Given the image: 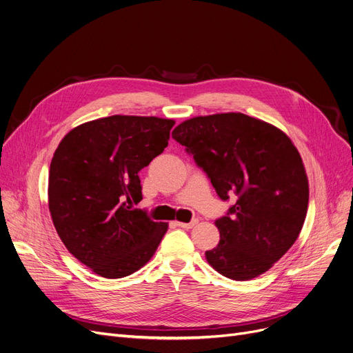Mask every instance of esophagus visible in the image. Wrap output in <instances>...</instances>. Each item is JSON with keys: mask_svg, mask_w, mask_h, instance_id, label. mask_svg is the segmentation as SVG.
Returning a JSON list of instances; mask_svg holds the SVG:
<instances>
[{"mask_svg": "<svg viewBox=\"0 0 353 353\" xmlns=\"http://www.w3.org/2000/svg\"><path fill=\"white\" fill-rule=\"evenodd\" d=\"M197 223H199V219H193L192 221H189V223H183V221H177V226H179V228H183V229H192V228H194Z\"/></svg>", "mask_w": 353, "mask_h": 353, "instance_id": "1", "label": "esophagus"}]
</instances>
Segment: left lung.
I'll return each mask as SVG.
<instances>
[{
  "mask_svg": "<svg viewBox=\"0 0 353 353\" xmlns=\"http://www.w3.org/2000/svg\"><path fill=\"white\" fill-rule=\"evenodd\" d=\"M173 139L208 174L217 196H237L214 225L219 245L209 265L233 281L269 270L298 239L307 212L309 186L302 157L274 125L242 113L194 117Z\"/></svg>",
  "mask_w": 353,
  "mask_h": 353,
  "instance_id": "left-lung-1",
  "label": "left lung"
}]
</instances>
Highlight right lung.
<instances>
[{
  "instance_id": "1",
  "label": "right lung",
  "mask_w": 353,
  "mask_h": 353,
  "mask_svg": "<svg viewBox=\"0 0 353 353\" xmlns=\"http://www.w3.org/2000/svg\"><path fill=\"white\" fill-rule=\"evenodd\" d=\"M173 125L169 119L110 116L72 128L54 153V228L74 257L107 279L144 266L167 232V223L127 203L141 200L139 172L163 153Z\"/></svg>"
}]
</instances>
